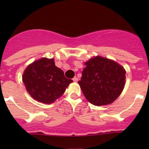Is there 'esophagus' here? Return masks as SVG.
<instances>
[{"label": "esophagus", "mask_w": 149, "mask_h": 149, "mask_svg": "<svg viewBox=\"0 0 149 149\" xmlns=\"http://www.w3.org/2000/svg\"><path fill=\"white\" fill-rule=\"evenodd\" d=\"M73 81H74V82H77L78 81H79V79H78L77 77H76V76H75V77L73 79Z\"/></svg>", "instance_id": "34e87169"}]
</instances>
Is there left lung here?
<instances>
[{"label":"left lung","mask_w":149,"mask_h":149,"mask_svg":"<svg viewBox=\"0 0 149 149\" xmlns=\"http://www.w3.org/2000/svg\"><path fill=\"white\" fill-rule=\"evenodd\" d=\"M78 83L86 100L101 106L113 102L125 86V70L116 62L97 56L85 63Z\"/></svg>","instance_id":"1"}]
</instances>
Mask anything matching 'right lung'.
<instances>
[{"label":"right lung","mask_w":149,"mask_h":149,"mask_svg":"<svg viewBox=\"0 0 149 149\" xmlns=\"http://www.w3.org/2000/svg\"><path fill=\"white\" fill-rule=\"evenodd\" d=\"M23 82L29 94L37 101L51 104L63 95L73 81L55 65L54 59L42 58L29 65L23 74Z\"/></svg>","instance_id":"right-lung-1"}]
</instances>
